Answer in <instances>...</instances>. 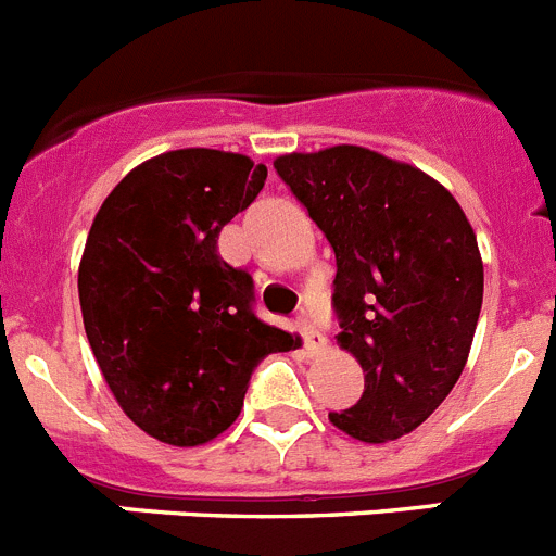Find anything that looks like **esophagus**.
Wrapping results in <instances>:
<instances>
[{"label": "esophagus", "instance_id": "1", "mask_svg": "<svg viewBox=\"0 0 556 556\" xmlns=\"http://www.w3.org/2000/svg\"><path fill=\"white\" fill-rule=\"evenodd\" d=\"M298 331L303 333V342H306V351L312 353V356H317L320 351H326V337H323L317 328L308 326L306 320H298Z\"/></svg>", "mask_w": 556, "mask_h": 556}]
</instances>
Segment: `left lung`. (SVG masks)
<instances>
[{
    "mask_svg": "<svg viewBox=\"0 0 556 556\" xmlns=\"http://www.w3.org/2000/svg\"><path fill=\"white\" fill-rule=\"evenodd\" d=\"M275 169L337 255V345L365 392L328 420L358 443L409 434L459 381L484 294L476 233L443 184L356 144L289 152Z\"/></svg>",
    "mask_w": 556,
    "mask_h": 556,
    "instance_id": "8db88e82",
    "label": "left lung"
}]
</instances>
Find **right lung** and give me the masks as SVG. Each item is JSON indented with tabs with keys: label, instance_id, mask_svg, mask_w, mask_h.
<instances>
[{
	"label": "right lung",
	"instance_id": "1",
	"mask_svg": "<svg viewBox=\"0 0 556 556\" xmlns=\"http://www.w3.org/2000/svg\"><path fill=\"white\" fill-rule=\"evenodd\" d=\"M267 180L239 152L186 147L116 184L88 230L77 273L83 326L116 404L178 448L233 424L267 353L301 339L253 314V278L217 253L219 230Z\"/></svg>",
	"mask_w": 556,
	"mask_h": 556
}]
</instances>
